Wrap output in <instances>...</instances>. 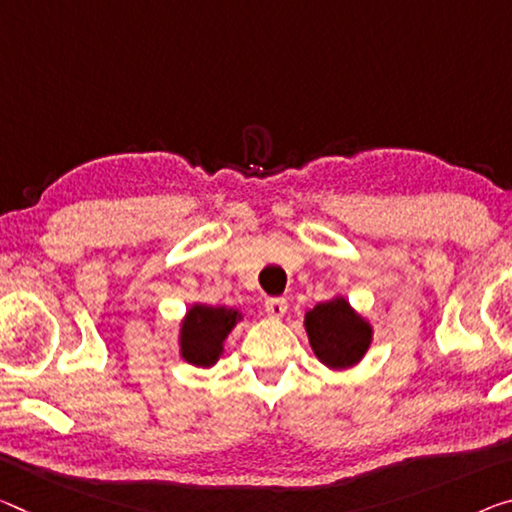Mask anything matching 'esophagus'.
<instances>
[{"label":"esophagus","mask_w":512,"mask_h":512,"mask_svg":"<svg viewBox=\"0 0 512 512\" xmlns=\"http://www.w3.org/2000/svg\"><path fill=\"white\" fill-rule=\"evenodd\" d=\"M286 311H288V302L283 300V297H270V300L265 302V313L274 320H281L286 316Z\"/></svg>","instance_id":"1"}]
</instances>
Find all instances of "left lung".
<instances>
[{"label":"left lung","mask_w":512,"mask_h":512,"mask_svg":"<svg viewBox=\"0 0 512 512\" xmlns=\"http://www.w3.org/2000/svg\"><path fill=\"white\" fill-rule=\"evenodd\" d=\"M304 329L313 355L329 371L357 366L373 343L371 320L361 316L343 295L306 311Z\"/></svg>","instance_id":"left-lung-1"}]
</instances>
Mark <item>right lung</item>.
<instances>
[{
    "label": "right lung",
    "instance_id": "obj_1",
    "mask_svg": "<svg viewBox=\"0 0 512 512\" xmlns=\"http://www.w3.org/2000/svg\"><path fill=\"white\" fill-rule=\"evenodd\" d=\"M242 318L235 306L190 304L178 327L180 357L196 368H212L224 357L226 338Z\"/></svg>",
    "mask_w": 512,
    "mask_h": 512
}]
</instances>
